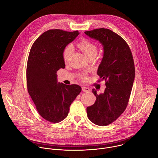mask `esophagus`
I'll return each instance as SVG.
<instances>
[{"label": "esophagus", "instance_id": "obj_1", "mask_svg": "<svg viewBox=\"0 0 158 158\" xmlns=\"http://www.w3.org/2000/svg\"><path fill=\"white\" fill-rule=\"evenodd\" d=\"M82 90L84 92H89L90 91V89L89 87H82Z\"/></svg>", "mask_w": 158, "mask_h": 158}]
</instances>
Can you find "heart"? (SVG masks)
<instances>
[{
  "instance_id": "b5f03b06",
  "label": "heart",
  "mask_w": 158,
  "mask_h": 158,
  "mask_svg": "<svg viewBox=\"0 0 158 158\" xmlns=\"http://www.w3.org/2000/svg\"><path fill=\"white\" fill-rule=\"evenodd\" d=\"M77 47L83 52L85 56L89 59L90 57H95L98 53V48L93 42L87 39H83L79 41L77 44ZM73 48L72 46H67L63 51V59L65 62H67L73 53ZM81 79L85 80L87 79L86 75L82 74Z\"/></svg>"
}]
</instances>
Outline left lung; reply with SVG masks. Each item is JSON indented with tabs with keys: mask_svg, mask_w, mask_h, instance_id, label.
Listing matches in <instances>:
<instances>
[{
	"mask_svg": "<svg viewBox=\"0 0 158 158\" xmlns=\"http://www.w3.org/2000/svg\"><path fill=\"white\" fill-rule=\"evenodd\" d=\"M84 33L102 45L104 54L98 74L106 86L100 94L92 89L96 100L87 107V117L96 125L107 126L116 121L127 106L135 77L134 60L127 44L116 33L104 28Z\"/></svg>",
	"mask_w": 158,
	"mask_h": 158,
	"instance_id": "left-lung-1",
	"label": "left lung"
}]
</instances>
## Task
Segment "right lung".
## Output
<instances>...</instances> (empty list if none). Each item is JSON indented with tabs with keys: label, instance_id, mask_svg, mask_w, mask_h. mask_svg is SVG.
Segmentation results:
<instances>
[{
	"label": "right lung",
	"instance_id": "add662e5",
	"mask_svg": "<svg viewBox=\"0 0 158 158\" xmlns=\"http://www.w3.org/2000/svg\"><path fill=\"white\" fill-rule=\"evenodd\" d=\"M79 34L51 29L44 32L32 44L26 71L27 90L39 114L57 123L68 115L73 101L81 91L76 84L57 82V72L65 68L63 51Z\"/></svg>",
	"mask_w": 158,
	"mask_h": 158
}]
</instances>
